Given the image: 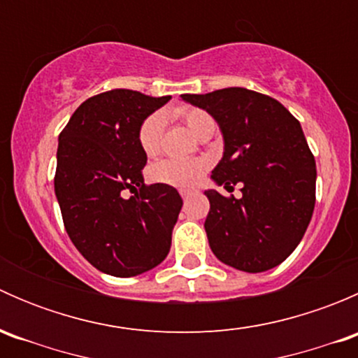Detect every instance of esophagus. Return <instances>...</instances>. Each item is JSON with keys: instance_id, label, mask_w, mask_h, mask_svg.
Segmentation results:
<instances>
[{"instance_id": "34e87169", "label": "esophagus", "mask_w": 358, "mask_h": 358, "mask_svg": "<svg viewBox=\"0 0 358 358\" xmlns=\"http://www.w3.org/2000/svg\"><path fill=\"white\" fill-rule=\"evenodd\" d=\"M196 192H197L196 189H180V196H182L183 199H189V197Z\"/></svg>"}]
</instances>
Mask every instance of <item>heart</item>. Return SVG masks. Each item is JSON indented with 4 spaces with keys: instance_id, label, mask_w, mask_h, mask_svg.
Returning <instances> with one entry per match:
<instances>
[{
    "instance_id": "b5f03b06",
    "label": "heart",
    "mask_w": 358,
    "mask_h": 358,
    "mask_svg": "<svg viewBox=\"0 0 358 358\" xmlns=\"http://www.w3.org/2000/svg\"><path fill=\"white\" fill-rule=\"evenodd\" d=\"M176 115L183 119L194 135L201 136L204 131L215 129V119L206 110L197 107H183L176 110ZM164 129V114L152 112L138 129L140 149L147 156H156L161 149V136ZM204 171V162L190 161V159H164L150 168V176L159 183L173 187H189L194 185L201 178Z\"/></svg>"
}]
</instances>
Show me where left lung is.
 Returning a JSON list of instances; mask_svg holds the SVG:
<instances>
[{
    "instance_id": "left-lung-1",
    "label": "left lung",
    "mask_w": 358,
    "mask_h": 358,
    "mask_svg": "<svg viewBox=\"0 0 358 358\" xmlns=\"http://www.w3.org/2000/svg\"><path fill=\"white\" fill-rule=\"evenodd\" d=\"M215 117L223 157L213 169L218 185L243 197L206 190L209 246L225 265L249 273L280 265L303 239L315 208V159L301 124L275 99L248 88L182 95Z\"/></svg>"
}]
</instances>
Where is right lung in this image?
Here are the masks:
<instances>
[{
    "instance_id": "1",
    "label": "right lung",
    "mask_w": 358,
    "mask_h": 358,
    "mask_svg": "<svg viewBox=\"0 0 358 358\" xmlns=\"http://www.w3.org/2000/svg\"><path fill=\"white\" fill-rule=\"evenodd\" d=\"M171 96L110 90L76 109L59 136L55 196L76 249L100 272L133 277L171 248L182 197L166 183L145 185L138 129ZM124 189L136 192L129 200Z\"/></svg>"
}]
</instances>
